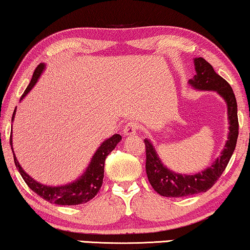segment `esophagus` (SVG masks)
Here are the masks:
<instances>
[{
  "label": "esophagus",
  "mask_w": 250,
  "mask_h": 250,
  "mask_svg": "<svg viewBox=\"0 0 250 250\" xmlns=\"http://www.w3.org/2000/svg\"><path fill=\"white\" fill-rule=\"evenodd\" d=\"M137 129H139V124H137L136 122H129L127 124L125 125V128H124V133L125 135H135L137 133Z\"/></svg>",
  "instance_id": "1"
}]
</instances>
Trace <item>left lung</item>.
<instances>
[{
    "label": "left lung",
    "mask_w": 250,
    "mask_h": 250,
    "mask_svg": "<svg viewBox=\"0 0 250 250\" xmlns=\"http://www.w3.org/2000/svg\"><path fill=\"white\" fill-rule=\"evenodd\" d=\"M194 65L196 74L188 81L189 85L200 91L218 92V95L221 96L226 101L228 121H229L228 140L220 157L216 158L209 167L194 175L178 173L166 167L162 164L161 159L159 158L151 141L147 139L144 140L146 152V169L147 179L153 189L161 196L184 197L198 193H205L214 185L216 180L222 175L224 169L229 164L237 144L239 124H238L237 100L232 88L222 77L215 73L212 65L202 57L194 59Z\"/></svg>",
    "instance_id": "1"
}]
</instances>
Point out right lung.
Instances as JSON below:
<instances>
[{
	"label": "right lung",
	"instance_id": "obj_1",
	"mask_svg": "<svg viewBox=\"0 0 250 250\" xmlns=\"http://www.w3.org/2000/svg\"><path fill=\"white\" fill-rule=\"evenodd\" d=\"M45 68V63H41L37 67H36L34 74H32L31 81L27 86V89L24 90L20 101L30 92V90L32 88H34ZM16 111L17 107L13 111L12 122L14 117H16ZM121 140L122 136L119 135V134H114V135L110 136L109 139L104 140V142L100 144L98 149H97L95 154L92 155L91 160H90L88 167L85 168L84 172H83L78 179H75L74 182L61 186L45 185V184L38 183L37 180H35L32 177L29 176L22 169V167H21L16 154H14L12 146V133H11L10 136V144L11 149H12L13 152L14 164H16L18 171L20 172L21 177H22L23 180L26 182V184L31 190H34L36 194L39 195L42 198H44L45 201L49 202V203L57 205H79L86 203V202L92 200V198L98 194V191L104 182V161H106L107 155L116 147L117 144L121 142Z\"/></svg>",
	"mask_w": 250,
	"mask_h": 250
}]
</instances>
